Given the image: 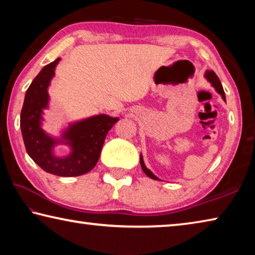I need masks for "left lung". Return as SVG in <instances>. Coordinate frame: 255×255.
Masks as SVG:
<instances>
[{
	"label": "left lung",
	"mask_w": 255,
	"mask_h": 255,
	"mask_svg": "<svg viewBox=\"0 0 255 255\" xmlns=\"http://www.w3.org/2000/svg\"><path fill=\"white\" fill-rule=\"evenodd\" d=\"M205 76H206V79L210 82L211 85H213L214 88L216 89V91H217L219 94H221L222 98H223V100H225V101H226L225 92H224V89H223V86H222V83H221V81H219L218 76L215 74V72H214V71H207V72H206V74H205ZM140 166H141V169H143L144 173H145L146 175H147V176H149L150 179L158 180L157 176H155V175L152 173V172H150V171L147 169V167L145 166V164H144V159H143V156H141V154H140Z\"/></svg>",
	"instance_id": "8db88e82"
}]
</instances>
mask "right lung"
Segmentation results:
<instances>
[{"instance_id": "right-lung-1", "label": "right lung", "mask_w": 255, "mask_h": 255, "mask_svg": "<svg viewBox=\"0 0 255 255\" xmlns=\"http://www.w3.org/2000/svg\"><path fill=\"white\" fill-rule=\"evenodd\" d=\"M59 59L46 65L30 84L21 110L20 127L27 153L42 170L58 176H79L96 166L107 133L119 119L98 115L70 125L58 139L47 135L40 127L41 114L48 105L47 89ZM60 142L70 145L72 152L67 157L56 158L52 148Z\"/></svg>"}]
</instances>
